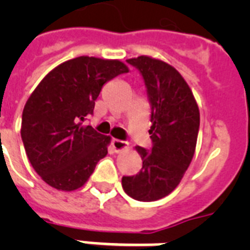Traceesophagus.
<instances>
[{"label": "esophagus", "instance_id": "obj_1", "mask_svg": "<svg viewBox=\"0 0 250 250\" xmlns=\"http://www.w3.org/2000/svg\"><path fill=\"white\" fill-rule=\"evenodd\" d=\"M111 146H113V149L115 152L119 153L122 152V150L127 149V143L123 140H119V139H113V140H111Z\"/></svg>", "mask_w": 250, "mask_h": 250}]
</instances>
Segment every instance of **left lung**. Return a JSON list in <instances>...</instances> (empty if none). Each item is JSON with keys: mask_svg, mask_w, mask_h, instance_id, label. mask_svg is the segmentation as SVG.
<instances>
[{"mask_svg": "<svg viewBox=\"0 0 250 250\" xmlns=\"http://www.w3.org/2000/svg\"><path fill=\"white\" fill-rule=\"evenodd\" d=\"M143 76L150 105V149L136 146L140 172L123 176L122 186L137 201H156L178 187L193 158L200 111L192 90L170 64L150 57L127 60Z\"/></svg>", "mask_w": 250, "mask_h": 250, "instance_id": "left-lung-1", "label": "left lung"}]
</instances>
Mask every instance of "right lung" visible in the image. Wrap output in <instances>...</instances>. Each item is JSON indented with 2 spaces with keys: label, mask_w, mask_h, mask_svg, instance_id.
Segmentation results:
<instances>
[{
  "label": "right lung",
  "mask_w": 250,
  "mask_h": 250,
  "mask_svg": "<svg viewBox=\"0 0 250 250\" xmlns=\"http://www.w3.org/2000/svg\"><path fill=\"white\" fill-rule=\"evenodd\" d=\"M125 72L121 61L78 57L52 70L29 96L21 115V140L46 184L78 189L107 154L110 137L84 122L93 114L102 86Z\"/></svg>",
  "instance_id": "add662e5"
}]
</instances>
